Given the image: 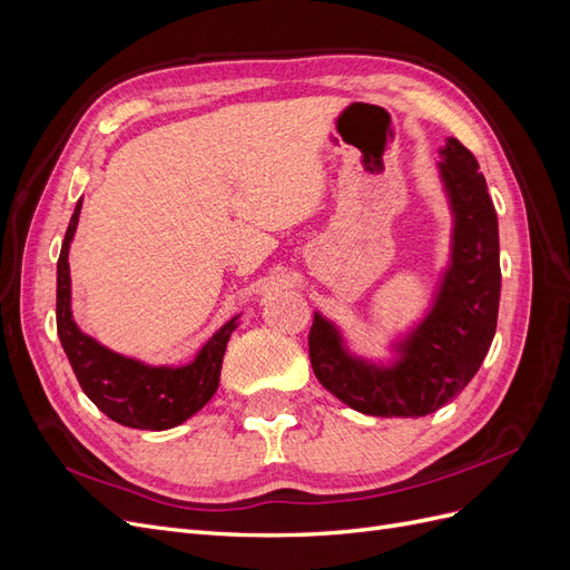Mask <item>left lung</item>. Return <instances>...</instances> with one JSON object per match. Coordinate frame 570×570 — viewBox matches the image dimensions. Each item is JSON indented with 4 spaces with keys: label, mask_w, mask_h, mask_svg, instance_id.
Wrapping results in <instances>:
<instances>
[{
    "label": "left lung",
    "mask_w": 570,
    "mask_h": 570,
    "mask_svg": "<svg viewBox=\"0 0 570 570\" xmlns=\"http://www.w3.org/2000/svg\"><path fill=\"white\" fill-rule=\"evenodd\" d=\"M478 159L456 137L442 149L440 174L454 212V249L433 312L396 350L402 358L383 368L350 356L333 323L314 316L308 356L318 383L368 416L419 419L433 413L471 383L485 358L499 312V230Z\"/></svg>",
    "instance_id": "left-lung-1"
}]
</instances>
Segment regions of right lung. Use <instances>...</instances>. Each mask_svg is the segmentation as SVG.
<instances>
[{"label":"right lung","instance_id":"add662e5","mask_svg":"<svg viewBox=\"0 0 570 570\" xmlns=\"http://www.w3.org/2000/svg\"><path fill=\"white\" fill-rule=\"evenodd\" d=\"M80 206L82 202L76 204L57 262V333L61 347L71 361L82 392L111 421L140 430L180 425L218 390L223 354L235 331V318L204 344L193 364L180 368L145 366L80 333L71 316V275H68V245L78 226Z\"/></svg>","mask_w":570,"mask_h":570}]
</instances>
